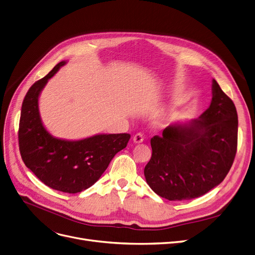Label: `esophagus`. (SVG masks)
<instances>
[{
  "instance_id": "1",
  "label": "esophagus",
  "mask_w": 255,
  "mask_h": 255,
  "mask_svg": "<svg viewBox=\"0 0 255 255\" xmlns=\"http://www.w3.org/2000/svg\"><path fill=\"white\" fill-rule=\"evenodd\" d=\"M142 140H143V136H142L141 133H136V134L133 136V141H134L135 143H140V142H142Z\"/></svg>"
}]
</instances>
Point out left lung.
<instances>
[{
	"label": "left lung",
	"instance_id": "left-lung-1",
	"mask_svg": "<svg viewBox=\"0 0 255 255\" xmlns=\"http://www.w3.org/2000/svg\"><path fill=\"white\" fill-rule=\"evenodd\" d=\"M209 107L198 119L170 124L151 138L152 156L143 170L149 186L170 201L198 198L224 180L238 146V114L213 79Z\"/></svg>",
	"mask_w": 255,
	"mask_h": 255
}]
</instances>
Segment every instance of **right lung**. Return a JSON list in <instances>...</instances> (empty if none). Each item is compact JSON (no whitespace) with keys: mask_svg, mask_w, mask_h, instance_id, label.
Returning a JSON list of instances; mask_svg holds the SVG:
<instances>
[{"mask_svg":"<svg viewBox=\"0 0 255 255\" xmlns=\"http://www.w3.org/2000/svg\"><path fill=\"white\" fill-rule=\"evenodd\" d=\"M66 61H61L33 84L21 105L18 143L26 167L53 190L76 194L96 183L115 155L126 148L128 133L96 134L78 140L53 136L43 126L38 99L49 79Z\"/></svg>","mask_w":255,"mask_h":255,"instance_id":"right-lung-1","label":"right lung"}]
</instances>
